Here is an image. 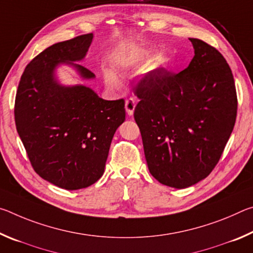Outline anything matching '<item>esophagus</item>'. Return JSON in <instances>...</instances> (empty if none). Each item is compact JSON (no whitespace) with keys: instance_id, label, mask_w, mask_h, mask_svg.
Instances as JSON below:
<instances>
[{"instance_id":"34e87169","label":"esophagus","mask_w":253,"mask_h":253,"mask_svg":"<svg viewBox=\"0 0 253 253\" xmlns=\"http://www.w3.org/2000/svg\"><path fill=\"white\" fill-rule=\"evenodd\" d=\"M135 101L132 99H128L126 100L125 102V109L127 111V114L129 115V116H131L132 114H134V110H135Z\"/></svg>"}]
</instances>
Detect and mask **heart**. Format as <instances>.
<instances>
[{"label":"heart","mask_w":253,"mask_h":253,"mask_svg":"<svg viewBox=\"0 0 253 253\" xmlns=\"http://www.w3.org/2000/svg\"><path fill=\"white\" fill-rule=\"evenodd\" d=\"M104 79L107 85H109L111 88H116L119 85V79L116 76V74L113 70L110 69H106L104 71Z\"/></svg>","instance_id":"heart-1"}]
</instances>
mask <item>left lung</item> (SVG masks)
I'll use <instances>...</instances> for the list:
<instances>
[{"mask_svg": "<svg viewBox=\"0 0 253 253\" xmlns=\"http://www.w3.org/2000/svg\"><path fill=\"white\" fill-rule=\"evenodd\" d=\"M194 57L178 74L155 69L135 88L134 118L148 169L158 182L185 188L208 176L233 130L238 98L219 51L190 38Z\"/></svg>", "mask_w": 253, "mask_h": 253, "instance_id": "left-lung-1", "label": "left lung"}]
</instances>
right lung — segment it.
I'll return each mask as SVG.
<instances>
[{
	"mask_svg": "<svg viewBox=\"0 0 253 253\" xmlns=\"http://www.w3.org/2000/svg\"><path fill=\"white\" fill-rule=\"evenodd\" d=\"M92 38L83 34L42 51L25 67L15 96L16 130L33 169L66 190L101 177L115 131L125 121L124 99L104 100L85 85L65 87L54 78L61 62L84 79L95 77L74 63L84 58Z\"/></svg>",
	"mask_w": 253,
	"mask_h": 253,
	"instance_id": "obj_1",
	"label": "right lung"
}]
</instances>
